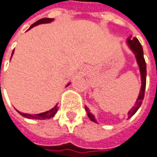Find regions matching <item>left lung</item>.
Wrapping results in <instances>:
<instances>
[{
    "instance_id": "left-lung-1",
    "label": "left lung",
    "mask_w": 157,
    "mask_h": 157,
    "mask_svg": "<svg viewBox=\"0 0 157 157\" xmlns=\"http://www.w3.org/2000/svg\"><path fill=\"white\" fill-rule=\"evenodd\" d=\"M128 41V45L131 48V49L133 51V53L135 54V56H136V59H137L138 64L140 66V74H141V89H140V95L137 99V101H136V104L135 106L132 107V109H131L128 113V117H132L135 112L138 110V109L140 107L141 103H142V101L144 99V94H145V88H146V78H147V65H146V62L145 59H144V56H143V48H142V46L141 44L140 43L139 40L135 37H130L129 39L127 40ZM86 109V111L87 113V116L88 117L90 118L91 121L95 122L96 123V120L94 118V117L92 115V114L89 112V109L88 108H85Z\"/></svg>"
}]
</instances>
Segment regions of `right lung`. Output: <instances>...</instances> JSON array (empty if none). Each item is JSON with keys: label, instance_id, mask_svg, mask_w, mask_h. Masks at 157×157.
<instances>
[{"label": "right lung", "instance_id": "1", "mask_svg": "<svg viewBox=\"0 0 157 157\" xmlns=\"http://www.w3.org/2000/svg\"><path fill=\"white\" fill-rule=\"evenodd\" d=\"M52 18H41V19L38 20L37 22H35L34 24H33L29 29H31V28H33V26H35V25H40V24H44V23H50L52 21ZM12 55H13V53H12ZM57 110H58V107L57 105H56L53 109H51L50 110H48V111H47V112H44V113H40V114H37V115H31V114H26V113H22V112H19L18 110H17V112L20 114V115H22L23 117H26V118H30V119H40V120H42V119H49V118H51L53 117L56 113L57 112Z\"/></svg>", "mask_w": 157, "mask_h": 157}]
</instances>
